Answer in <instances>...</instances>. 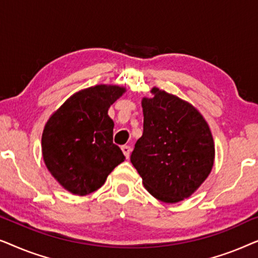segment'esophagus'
<instances>
[{
    "mask_svg": "<svg viewBox=\"0 0 258 258\" xmlns=\"http://www.w3.org/2000/svg\"><path fill=\"white\" fill-rule=\"evenodd\" d=\"M121 149H122V151H123V154H124L125 158H129L130 153H132V148H130L129 146H122Z\"/></svg>",
    "mask_w": 258,
    "mask_h": 258,
    "instance_id": "obj_1",
    "label": "esophagus"
}]
</instances>
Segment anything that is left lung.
Returning a JSON list of instances; mask_svg holds the SVG:
<instances>
[{"label": "left lung", "instance_id": "1", "mask_svg": "<svg viewBox=\"0 0 258 258\" xmlns=\"http://www.w3.org/2000/svg\"><path fill=\"white\" fill-rule=\"evenodd\" d=\"M151 93L153 98L142 100L143 135L130 161L155 199L177 203L209 176L215 160L213 135L188 102L156 87Z\"/></svg>", "mask_w": 258, "mask_h": 258}]
</instances>
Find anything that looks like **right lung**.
Masks as SVG:
<instances>
[{
	"instance_id": "1",
	"label": "right lung",
	"mask_w": 258,
	"mask_h": 258,
	"mask_svg": "<svg viewBox=\"0 0 258 258\" xmlns=\"http://www.w3.org/2000/svg\"><path fill=\"white\" fill-rule=\"evenodd\" d=\"M125 88L100 84L70 96L45 123L42 154L48 170L63 188L86 196L100 189L124 161L112 142L110 105Z\"/></svg>"
}]
</instances>
